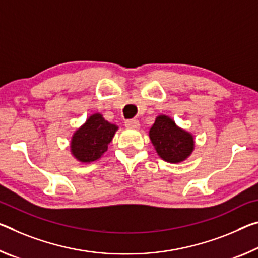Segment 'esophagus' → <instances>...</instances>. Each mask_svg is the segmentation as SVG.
<instances>
[{
	"label": "esophagus",
	"instance_id": "34e87169",
	"mask_svg": "<svg viewBox=\"0 0 258 258\" xmlns=\"http://www.w3.org/2000/svg\"><path fill=\"white\" fill-rule=\"evenodd\" d=\"M125 126L128 128H139L140 122H139L138 119H127L125 121Z\"/></svg>",
	"mask_w": 258,
	"mask_h": 258
}]
</instances>
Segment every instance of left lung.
I'll return each mask as SVG.
<instances>
[{"instance_id": "8db88e82", "label": "left lung", "mask_w": 258, "mask_h": 258, "mask_svg": "<svg viewBox=\"0 0 258 258\" xmlns=\"http://www.w3.org/2000/svg\"><path fill=\"white\" fill-rule=\"evenodd\" d=\"M149 137L159 157L169 163L185 161L194 149L193 136L178 127L164 114L156 118L149 131Z\"/></svg>"}]
</instances>
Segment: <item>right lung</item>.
Masks as SVG:
<instances>
[{
  "label": "right lung",
  "instance_id": "1",
  "mask_svg": "<svg viewBox=\"0 0 258 258\" xmlns=\"http://www.w3.org/2000/svg\"><path fill=\"white\" fill-rule=\"evenodd\" d=\"M118 126L110 124L101 113H94L78 128L71 140V153L78 161L91 163L99 159L111 142Z\"/></svg>",
  "mask_w": 258,
  "mask_h": 258
}]
</instances>
